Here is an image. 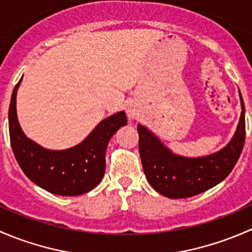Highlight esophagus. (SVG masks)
<instances>
[{"mask_svg":"<svg viewBox=\"0 0 252 252\" xmlns=\"http://www.w3.org/2000/svg\"><path fill=\"white\" fill-rule=\"evenodd\" d=\"M128 116L130 117V118H135V117L138 116V113H136V111L134 110V108H129V110H128Z\"/></svg>","mask_w":252,"mask_h":252,"instance_id":"34e87169","label":"esophagus"}]
</instances>
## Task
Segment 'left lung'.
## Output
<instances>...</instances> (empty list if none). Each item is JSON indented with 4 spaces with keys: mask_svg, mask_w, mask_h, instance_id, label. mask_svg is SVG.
I'll return each instance as SVG.
<instances>
[{
    "mask_svg": "<svg viewBox=\"0 0 252 252\" xmlns=\"http://www.w3.org/2000/svg\"><path fill=\"white\" fill-rule=\"evenodd\" d=\"M241 100L240 122L233 140L220 152L200 158L172 154L145 126L138 124L139 152L147 182L171 199H185L211 189L234 168L245 142V106Z\"/></svg>",
    "mask_w": 252,
    "mask_h": 252,
    "instance_id": "obj_1",
    "label": "left lung"
}]
</instances>
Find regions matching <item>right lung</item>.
I'll return each mask as SVG.
<instances>
[{"label": "right lung", "mask_w": 252, "mask_h": 252, "mask_svg": "<svg viewBox=\"0 0 252 252\" xmlns=\"http://www.w3.org/2000/svg\"><path fill=\"white\" fill-rule=\"evenodd\" d=\"M14 86L9 103V139L18 164L32 182L52 194L75 196L93 190L102 180L106 150L113 134L126 124V112H118L101 122L78 146L64 151H50L29 140L20 129L16 112Z\"/></svg>", "instance_id": "obj_1"}]
</instances>
